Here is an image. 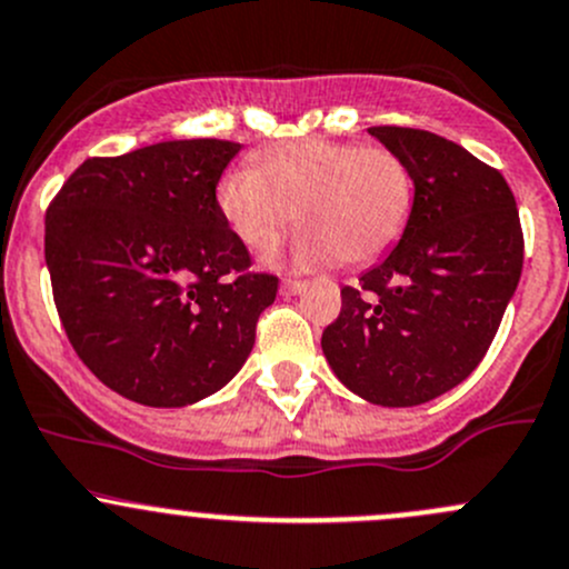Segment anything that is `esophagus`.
Returning a JSON list of instances; mask_svg holds the SVG:
<instances>
[{"mask_svg":"<svg viewBox=\"0 0 569 569\" xmlns=\"http://www.w3.org/2000/svg\"><path fill=\"white\" fill-rule=\"evenodd\" d=\"M303 284H307V282H301V279H284L282 296H296V292L303 290Z\"/></svg>","mask_w":569,"mask_h":569,"instance_id":"esophagus-1","label":"esophagus"}]
</instances>
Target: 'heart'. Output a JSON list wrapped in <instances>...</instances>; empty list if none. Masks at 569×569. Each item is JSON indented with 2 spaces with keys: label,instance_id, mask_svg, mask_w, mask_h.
Here are the masks:
<instances>
[{
  "label": "heart",
  "instance_id": "1",
  "mask_svg": "<svg viewBox=\"0 0 569 569\" xmlns=\"http://www.w3.org/2000/svg\"><path fill=\"white\" fill-rule=\"evenodd\" d=\"M221 216L249 249H266L298 216L301 266L361 268L389 254L411 224L416 178L386 144L298 139L241 163L216 189Z\"/></svg>",
  "mask_w": 569,
  "mask_h": 569
}]
</instances>
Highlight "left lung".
I'll list each match as a JSON object with an SVG mask.
<instances>
[{"label": "left lung", "mask_w": 569, "mask_h": 569, "mask_svg": "<svg viewBox=\"0 0 569 569\" xmlns=\"http://www.w3.org/2000/svg\"><path fill=\"white\" fill-rule=\"evenodd\" d=\"M370 133L411 167L413 216L391 254L342 287L320 345L353 395L408 408L455 389L488 353L523 271V230L503 174L466 148L419 128Z\"/></svg>", "instance_id": "8db88e82"}]
</instances>
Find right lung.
<instances>
[{"label":"right lung","instance_id":"add662e5","mask_svg":"<svg viewBox=\"0 0 569 569\" xmlns=\"http://www.w3.org/2000/svg\"><path fill=\"white\" fill-rule=\"evenodd\" d=\"M241 144L172 139L87 158L46 210V266L70 345L111 391L183 408L230 383L279 279L216 202Z\"/></svg>","mask_w":569,"mask_h":569}]
</instances>
